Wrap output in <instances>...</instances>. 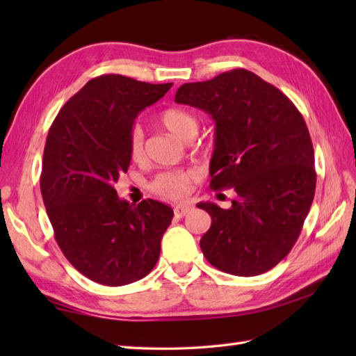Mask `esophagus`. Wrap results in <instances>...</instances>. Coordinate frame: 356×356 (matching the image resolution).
<instances>
[{
	"label": "esophagus",
	"instance_id": "1",
	"mask_svg": "<svg viewBox=\"0 0 356 356\" xmlns=\"http://www.w3.org/2000/svg\"><path fill=\"white\" fill-rule=\"evenodd\" d=\"M191 211H193V207L185 203V205H177L174 208V214H176V217H185L186 214H190Z\"/></svg>",
	"mask_w": 356,
	"mask_h": 356
}]
</instances>
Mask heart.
<instances>
[{"label":"heart","instance_id":"heart-1","mask_svg":"<svg viewBox=\"0 0 356 356\" xmlns=\"http://www.w3.org/2000/svg\"><path fill=\"white\" fill-rule=\"evenodd\" d=\"M161 124L168 130L171 134L179 139L188 140L197 133L199 124L195 118L182 108H168L161 113ZM143 156V138L139 128H134L130 136V157L133 161H140ZM194 172L191 170H171L159 172L157 176L151 180L149 190L159 197L179 200L184 199L190 193Z\"/></svg>","mask_w":356,"mask_h":356}]
</instances>
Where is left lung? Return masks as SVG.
I'll return each instance as SVG.
<instances>
[{"label": "left lung", "instance_id": "1", "mask_svg": "<svg viewBox=\"0 0 356 356\" xmlns=\"http://www.w3.org/2000/svg\"><path fill=\"white\" fill-rule=\"evenodd\" d=\"M176 102L214 119L213 190L234 188L229 209L200 202L211 228L200 249L226 274L254 277L291 252L311 209L316 174L306 122L289 97L255 73L236 69L179 87Z\"/></svg>", "mask_w": 356, "mask_h": 356}]
</instances>
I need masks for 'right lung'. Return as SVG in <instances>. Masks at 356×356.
Segmentation results:
<instances>
[{
    "mask_svg": "<svg viewBox=\"0 0 356 356\" xmlns=\"http://www.w3.org/2000/svg\"><path fill=\"white\" fill-rule=\"evenodd\" d=\"M172 87L102 74L65 102L45 140L41 194L58 246L82 275L124 286L148 275L174 216L168 205L119 199L139 113Z\"/></svg>",
    "mask_w": 356,
    "mask_h": 356,
    "instance_id": "1",
    "label": "right lung"
}]
</instances>
